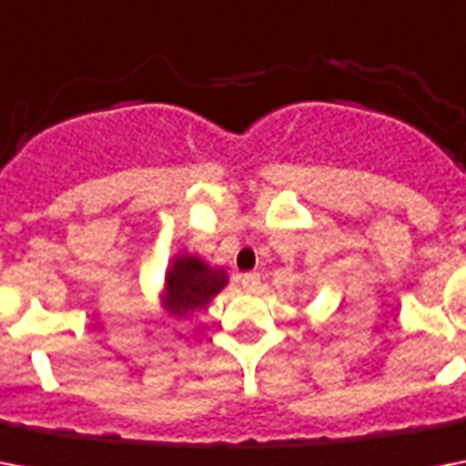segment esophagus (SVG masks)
<instances>
[{"label": "esophagus", "mask_w": 466, "mask_h": 466, "mask_svg": "<svg viewBox=\"0 0 466 466\" xmlns=\"http://www.w3.org/2000/svg\"><path fill=\"white\" fill-rule=\"evenodd\" d=\"M241 288L247 292H258V288H261V276L258 273H244L241 276Z\"/></svg>", "instance_id": "obj_1"}]
</instances>
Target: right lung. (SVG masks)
Returning <instances> with one entry per match:
<instances>
[{
	"mask_svg": "<svg viewBox=\"0 0 466 466\" xmlns=\"http://www.w3.org/2000/svg\"><path fill=\"white\" fill-rule=\"evenodd\" d=\"M227 283L225 270H210L196 256H178L167 273V307L176 317H188L218 295Z\"/></svg>",
	"mask_w": 466,
	"mask_h": 466,
	"instance_id": "right-lung-1",
	"label": "right lung"
}]
</instances>
